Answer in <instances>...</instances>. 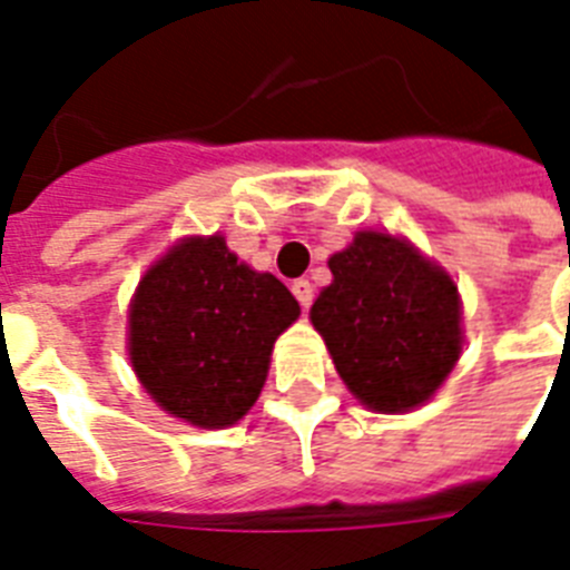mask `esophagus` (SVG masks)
Segmentation results:
<instances>
[{
  "instance_id": "1",
  "label": "esophagus",
  "mask_w": 570,
  "mask_h": 570,
  "mask_svg": "<svg viewBox=\"0 0 570 570\" xmlns=\"http://www.w3.org/2000/svg\"><path fill=\"white\" fill-rule=\"evenodd\" d=\"M293 295L295 298H298V304L304 309L309 307V304H313V284H309V281H304V277H301V281H295L293 284Z\"/></svg>"
}]
</instances>
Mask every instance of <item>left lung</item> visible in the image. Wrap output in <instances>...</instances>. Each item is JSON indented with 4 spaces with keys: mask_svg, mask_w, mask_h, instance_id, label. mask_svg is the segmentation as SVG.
Wrapping results in <instances>:
<instances>
[{
    "mask_svg": "<svg viewBox=\"0 0 570 570\" xmlns=\"http://www.w3.org/2000/svg\"><path fill=\"white\" fill-rule=\"evenodd\" d=\"M309 309L347 389L374 411L425 403L461 356L458 286L405 240L362 232Z\"/></svg>",
    "mask_w": 570,
    "mask_h": 570,
    "instance_id": "8db88e82",
    "label": "left lung"
}]
</instances>
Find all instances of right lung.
<instances>
[{
	"label": "right lung",
	"mask_w": 570,
	"mask_h": 570,
	"mask_svg": "<svg viewBox=\"0 0 570 570\" xmlns=\"http://www.w3.org/2000/svg\"><path fill=\"white\" fill-rule=\"evenodd\" d=\"M298 313L293 293L269 272L237 263L223 237H190L138 284L132 367L161 409L223 429L255 405L272 344Z\"/></svg>",
	"instance_id": "right-lung-1"
}]
</instances>
